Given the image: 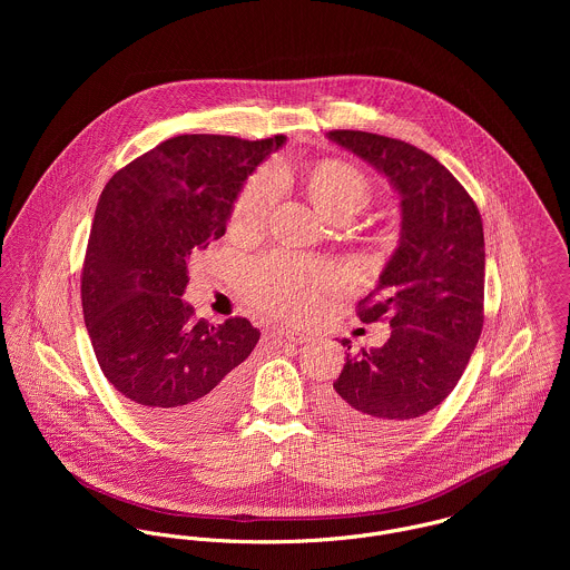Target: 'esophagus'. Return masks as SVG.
I'll return each instance as SVG.
<instances>
[{"label": "esophagus", "instance_id": "1", "mask_svg": "<svg viewBox=\"0 0 570 570\" xmlns=\"http://www.w3.org/2000/svg\"><path fill=\"white\" fill-rule=\"evenodd\" d=\"M276 335H278L281 340H285V342H292V344H303V342H309V340H312L309 333H305V331H301V328H287V326L278 328Z\"/></svg>", "mask_w": 570, "mask_h": 570}]
</instances>
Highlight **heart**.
Segmentation results:
<instances>
[{"label":"heart","instance_id":"1","mask_svg":"<svg viewBox=\"0 0 570 570\" xmlns=\"http://www.w3.org/2000/svg\"><path fill=\"white\" fill-rule=\"evenodd\" d=\"M307 190L316 208L328 219L353 217L373 199V181L362 168L344 160H323L307 175ZM281 193V179L272 170H261L247 179L230 215V228L239 235L261 233ZM333 272L314 261L292 254H265L247 265L244 274L245 301L261 312L281 318L312 316L326 292L335 287Z\"/></svg>","mask_w":570,"mask_h":570}]
</instances>
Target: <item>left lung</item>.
Returning <instances> with one entry per match:
<instances>
[{"label":"left lung","instance_id":"8db88e82","mask_svg":"<svg viewBox=\"0 0 570 570\" xmlns=\"http://www.w3.org/2000/svg\"><path fill=\"white\" fill-rule=\"evenodd\" d=\"M328 140L384 173L402 197L400 245L357 303L360 321H389L391 337L346 353L323 395L326 412L353 432L386 436L439 406L474 353L485 321L483 219L461 181L404 140L351 129L328 131Z\"/></svg>","mask_w":570,"mask_h":570}]
</instances>
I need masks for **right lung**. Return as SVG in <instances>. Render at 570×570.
Returning <instances> with one entry per match:
<instances>
[{
  "label": "right lung",
  "mask_w": 570,
  "mask_h": 570,
  "mask_svg": "<svg viewBox=\"0 0 570 570\" xmlns=\"http://www.w3.org/2000/svg\"><path fill=\"white\" fill-rule=\"evenodd\" d=\"M283 142L175 136L100 193L82 261L85 326L107 382L158 430L208 428L242 395L258 328L195 321L181 294L190 252L224 237L245 177Z\"/></svg>",
  "instance_id": "1"
}]
</instances>
